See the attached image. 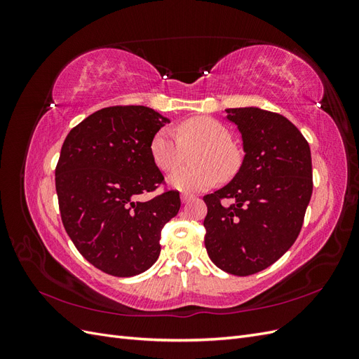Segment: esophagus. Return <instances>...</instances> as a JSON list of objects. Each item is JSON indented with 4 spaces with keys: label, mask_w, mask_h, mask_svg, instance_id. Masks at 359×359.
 Segmentation results:
<instances>
[{
    "label": "esophagus",
    "mask_w": 359,
    "mask_h": 359,
    "mask_svg": "<svg viewBox=\"0 0 359 359\" xmlns=\"http://www.w3.org/2000/svg\"><path fill=\"white\" fill-rule=\"evenodd\" d=\"M193 198H194L193 194H189V193H182V194H181V201H182V203H187V202H190Z\"/></svg>",
    "instance_id": "obj_1"
}]
</instances>
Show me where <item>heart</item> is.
<instances>
[{"label": "heart", "mask_w": 359, "mask_h": 359, "mask_svg": "<svg viewBox=\"0 0 359 359\" xmlns=\"http://www.w3.org/2000/svg\"><path fill=\"white\" fill-rule=\"evenodd\" d=\"M177 136L160 128L149 142V156L160 170H172L185 156L183 149L198 146L191 155L193 165L173 170L168 184L175 190L201 191L231 178L240 168V157L231 147V133L211 116H194L177 126Z\"/></svg>", "instance_id": "heart-1"}]
</instances>
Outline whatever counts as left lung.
Instances as JSON below:
<instances>
[{
    "label": "left lung",
    "instance_id": "8db88e82",
    "mask_svg": "<svg viewBox=\"0 0 359 359\" xmlns=\"http://www.w3.org/2000/svg\"><path fill=\"white\" fill-rule=\"evenodd\" d=\"M226 114L244 158L229 184L203 196L205 247L220 269L244 277L273 265L298 238L313 191L311 153L283 115L255 106Z\"/></svg>",
    "mask_w": 359,
    "mask_h": 359
}]
</instances>
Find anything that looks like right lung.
I'll return each instance as SVG.
<instances>
[{
	"label": "right lung",
	"instance_id": "1",
	"mask_svg": "<svg viewBox=\"0 0 359 359\" xmlns=\"http://www.w3.org/2000/svg\"><path fill=\"white\" fill-rule=\"evenodd\" d=\"M168 123L147 106H112L86 116L64 140L55 169L64 229L106 274L132 277L153 266L161 227L180 211L175 190L137 201L165 180L149 142Z\"/></svg>",
	"mask_w": 359,
	"mask_h": 359
}]
</instances>
